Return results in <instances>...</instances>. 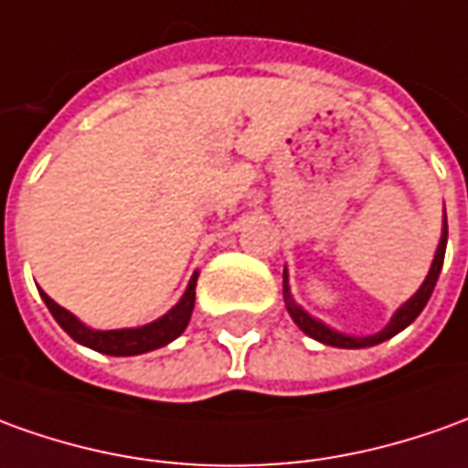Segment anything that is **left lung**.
Instances as JSON below:
<instances>
[{"label": "left lung", "mask_w": 468, "mask_h": 468, "mask_svg": "<svg viewBox=\"0 0 468 468\" xmlns=\"http://www.w3.org/2000/svg\"><path fill=\"white\" fill-rule=\"evenodd\" d=\"M446 241H449V227H446V208H443V231H441V241H438V250L433 254V262H431V270L425 275L423 285L412 292L408 301L402 303L400 308L392 314V318L388 321V326L382 331H377L372 336H351V334H344V331H336L334 326H328L324 321H318L314 315L308 314L305 308H301L292 292H290V280H288V267L282 270V298H285V308H288L290 318L295 321V326L301 328L305 336L315 338L326 346H336V349H367V346H377L388 338L398 336L402 328H408L420 315V311L425 308V303L431 301V292L436 288L438 275H441V267H443V257H446Z\"/></svg>", "instance_id": "left-lung-1"}]
</instances>
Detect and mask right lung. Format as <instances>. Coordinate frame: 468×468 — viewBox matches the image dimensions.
<instances>
[{
    "instance_id": "1",
    "label": "right lung",
    "mask_w": 468,
    "mask_h": 468,
    "mask_svg": "<svg viewBox=\"0 0 468 468\" xmlns=\"http://www.w3.org/2000/svg\"><path fill=\"white\" fill-rule=\"evenodd\" d=\"M196 280H198V272H193L183 298L165 315H160L153 324H144V326L137 328L99 331V328L86 326L83 321H79L63 305H58L43 290H40V298H43L48 311L58 321V326L63 328L73 341H79L80 346H89V349L99 351V354H109V356H137V354H147V351L165 346L186 331L188 321H191L193 305H196Z\"/></svg>"
}]
</instances>
